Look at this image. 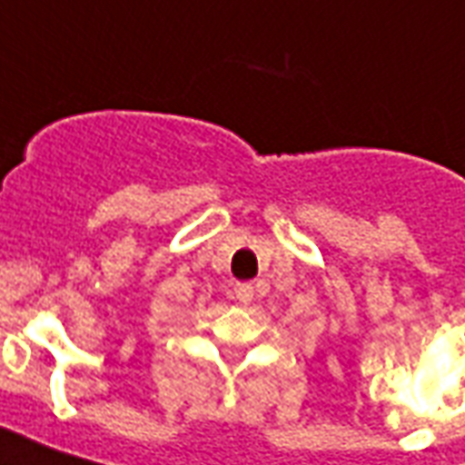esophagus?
<instances>
[{"instance_id":"obj_1","label":"esophagus","mask_w":465,"mask_h":465,"mask_svg":"<svg viewBox=\"0 0 465 465\" xmlns=\"http://www.w3.org/2000/svg\"><path fill=\"white\" fill-rule=\"evenodd\" d=\"M235 298H238L242 305H248V302L252 301V285H250V282H238V285H235Z\"/></svg>"}]
</instances>
